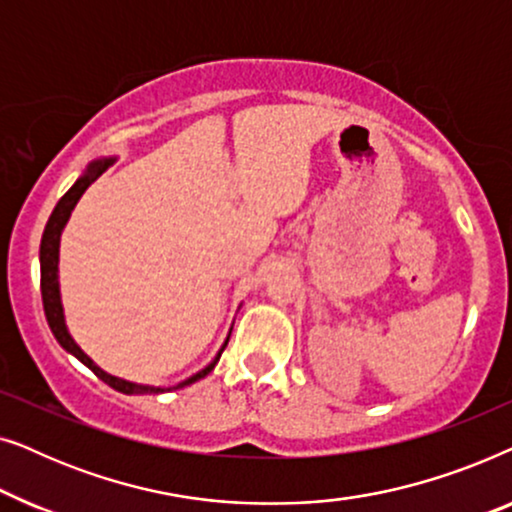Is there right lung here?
<instances>
[{
    "instance_id": "1",
    "label": "right lung",
    "mask_w": 512,
    "mask_h": 512,
    "mask_svg": "<svg viewBox=\"0 0 512 512\" xmlns=\"http://www.w3.org/2000/svg\"><path fill=\"white\" fill-rule=\"evenodd\" d=\"M116 163V158H97L93 160L86 167V172L81 174L79 179H76V184L69 188V191L62 195L58 205H55L51 219H48L46 228H44V235H41V247H39V263H41V300H44V312H46V319H48V326H51V331L55 335V340L60 342L62 349H67L69 354L76 356L83 366H88L93 373L100 377L102 382H107L109 387H114L116 391H121V394H165V391L170 389H184L188 384L202 380V377L209 375L214 370L216 363L221 359V352L226 349L228 345V338L223 342L219 354L214 356L212 363H207L205 368L198 370V373L186 377L184 382L174 384V387H151V384H137V382H128L123 380V377H116V375H109L104 373V370L97 366V363L90 359V356L83 352V349L76 345L72 335L67 331V324H65V310H62V298H60V275H58V263H60V237H62V230H65L69 216H72V209L76 207V202L81 200V195L86 193V188L93 184V181L100 177L102 172H107V167H111Z\"/></svg>"
}]
</instances>
